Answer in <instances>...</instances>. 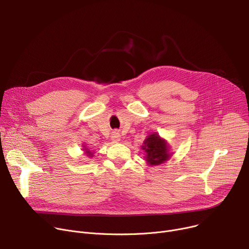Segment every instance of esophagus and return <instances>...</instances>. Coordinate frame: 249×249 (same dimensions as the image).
I'll return each mask as SVG.
<instances>
[{"label": "esophagus", "instance_id": "1", "mask_svg": "<svg viewBox=\"0 0 249 249\" xmlns=\"http://www.w3.org/2000/svg\"><path fill=\"white\" fill-rule=\"evenodd\" d=\"M120 138H121V136H120V133L119 132H117V131H114L113 133H112V136H111V139L114 141V142H117V141H120Z\"/></svg>", "mask_w": 249, "mask_h": 249}]
</instances>
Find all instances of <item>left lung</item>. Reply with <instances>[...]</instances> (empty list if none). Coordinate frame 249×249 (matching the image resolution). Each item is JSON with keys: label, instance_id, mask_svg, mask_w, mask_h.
<instances>
[{"label": "left lung", "instance_id": "8db88e82", "mask_svg": "<svg viewBox=\"0 0 249 249\" xmlns=\"http://www.w3.org/2000/svg\"><path fill=\"white\" fill-rule=\"evenodd\" d=\"M142 149L146 153V161L151 165H158L168 160L169 154L166 142L158 134H151L144 140Z\"/></svg>", "mask_w": 249, "mask_h": 249}]
</instances>
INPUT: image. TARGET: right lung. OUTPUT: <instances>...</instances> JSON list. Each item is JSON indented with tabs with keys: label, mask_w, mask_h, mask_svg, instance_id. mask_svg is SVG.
Listing matches in <instances>:
<instances>
[{
	"label": "right lung",
	"mask_w": 249,
	"mask_h": 249,
	"mask_svg": "<svg viewBox=\"0 0 249 249\" xmlns=\"http://www.w3.org/2000/svg\"><path fill=\"white\" fill-rule=\"evenodd\" d=\"M86 151H87V154L89 155V156H90V155H93V154H91V152H89V150H88V149H85Z\"/></svg>",
	"instance_id": "obj_1"
}]
</instances>
